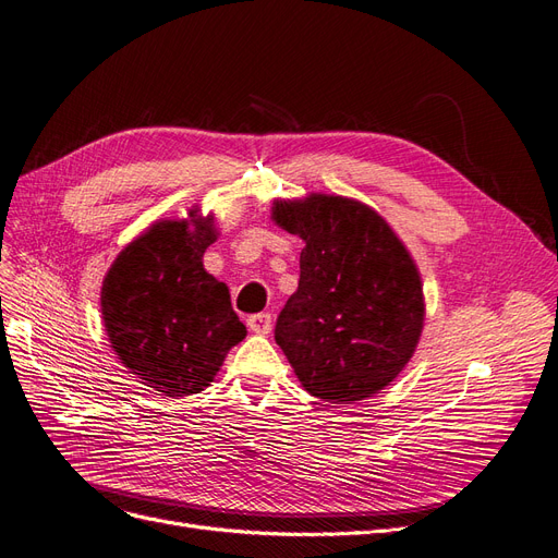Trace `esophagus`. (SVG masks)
<instances>
[{"label":"esophagus","mask_w":558,"mask_h":558,"mask_svg":"<svg viewBox=\"0 0 558 558\" xmlns=\"http://www.w3.org/2000/svg\"><path fill=\"white\" fill-rule=\"evenodd\" d=\"M247 327H250V331H253V333L266 336L268 331H271V327H274V317L268 315V313L250 315V317H247Z\"/></svg>","instance_id":"1"}]
</instances>
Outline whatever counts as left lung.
I'll use <instances>...</instances> for the list:
<instances>
[{"instance_id":"8db88e82","label":"left lung","mask_w":558,"mask_h":558,"mask_svg":"<svg viewBox=\"0 0 558 558\" xmlns=\"http://www.w3.org/2000/svg\"><path fill=\"white\" fill-rule=\"evenodd\" d=\"M271 220L305 243L299 287L276 322L299 383L336 405L380 393L424 329L415 259L380 213L350 196L274 199Z\"/></svg>"}]
</instances>
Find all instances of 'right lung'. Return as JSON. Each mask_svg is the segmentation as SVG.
Returning a JSON list of instances; mask_svg holds the SVG:
<instances>
[{"mask_svg":"<svg viewBox=\"0 0 558 558\" xmlns=\"http://www.w3.org/2000/svg\"><path fill=\"white\" fill-rule=\"evenodd\" d=\"M215 215L161 218L120 250L101 282V319L113 352L141 385L192 397L245 338L229 287L204 268L218 241Z\"/></svg>","mask_w":558,"mask_h":558,"instance_id":"1","label":"right lung"}]
</instances>
